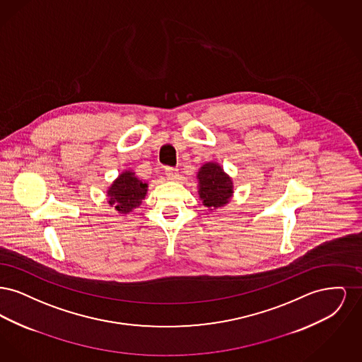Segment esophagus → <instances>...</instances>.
I'll return each instance as SVG.
<instances>
[{
	"label": "esophagus",
	"instance_id": "obj_1",
	"mask_svg": "<svg viewBox=\"0 0 362 362\" xmlns=\"http://www.w3.org/2000/svg\"><path fill=\"white\" fill-rule=\"evenodd\" d=\"M165 173H167V177L171 179V180H177V179H179V173H177L176 168L167 167V168H165Z\"/></svg>",
	"mask_w": 362,
	"mask_h": 362
}]
</instances>
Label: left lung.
I'll return each instance as SVG.
<instances>
[{
  "label": "left lung",
  "instance_id": "1",
  "mask_svg": "<svg viewBox=\"0 0 362 362\" xmlns=\"http://www.w3.org/2000/svg\"><path fill=\"white\" fill-rule=\"evenodd\" d=\"M199 198L210 209L226 205L233 194V183L216 163H206L198 173Z\"/></svg>",
  "mask_w": 362,
  "mask_h": 362
}]
</instances>
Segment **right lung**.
<instances>
[{"instance_id": "add662e5", "label": "right lung", "mask_w": 362, "mask_h": 362, "mask_svg": "<svg viewBox=\"0 0 362 362\" xmlns=\"http://www.w3.org/2000/svg\"><path fill=\"white\" fill-rule=\"evenodd\" d=\"M148 191V185L141 182L134 173L124 171L107 191L108 204L122 214L132 211L142 204Z\"/></svg>"}]
</instances>
